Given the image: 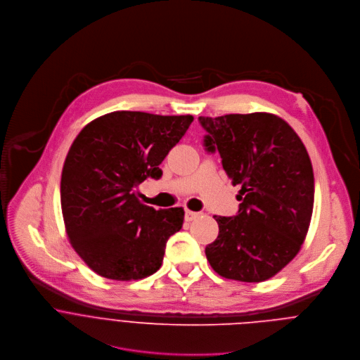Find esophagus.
Instances as JSON below:
<instances>
[{"mask_svg":"<svg viewBox=\"0 0 360 360\" xmlns=\"http://www.w3.org/2000/svg\"><path fill=\"white\" fill-rule=\"evenodd\" d=\"M200 214L198 212H194V211H190V210H186V215H184V219L186 222H191L194 221Z\"/></svg>","mask_w":360,"mask_h":360,"instance_id":"1","label":"esophagus"}]
</instances>
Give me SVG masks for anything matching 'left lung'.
Wrapping results in <instances>:
<instances>
[{"label":"left lung","instance_id":"1","mask_svg":"<svg viewBox=\"0 0 360 360\" xmlns=\"http://www.w3.org/2000/svg\"><path fill=\"white\" fill-rule=\"evenodd\" d=\"M207 152H219L233 186H240L235 217H214L217 240L205 247L221 276L262 282L278 274L306 239L314 204L309 153L293 128L269 113L198 119Z\"/></svg>","mask_w":360,"mask_h":360}]
</instances>
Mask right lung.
Here are the masks:
<instances>
[{
  "mask_svg": "<svg viewBox=\"0 0 360 360\" xmlns=\"http://www.w3.org/2000/svg\"><path fill=\"white\" fill-rule=\"evenodd\" d=\"M194 117L113 112L82 128L61 173L65 231L78 255L103 278L135 281L155 274L183 208L156 211L135 188L160 179L159 165Z\"/></svg>",
  "mask_w": 360,
  "mask_h": 360,
  "instance_id": "add662e5",
  "label": "right lung"
}]
</instances>
